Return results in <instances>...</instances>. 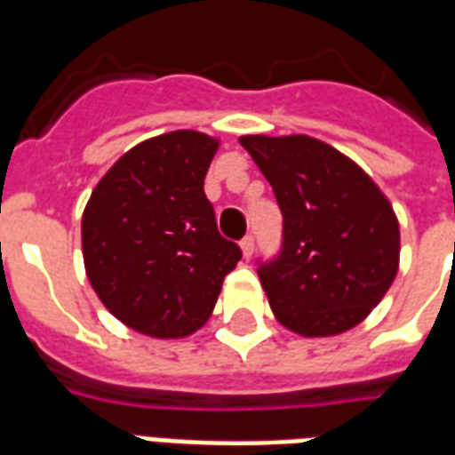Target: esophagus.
Listing matches in <instances>:
<instances>
[{
  "label": "esophagus",
  "mask_w": 455,
  "mask_h": 455,
  "mask_svg": "<svg viewBox=\"0 0 455 455\" xmlns=\"http://www.w3.org/2000/svg\"><path fill=\"white\" fill-rule=\"evenodd\" d=\"M241 250H243V255L248 257H252V252H255V235H245V238H243L241 241Z\"/></svg>",
  "instance_id": "esophagus-1"
}]
</instances>
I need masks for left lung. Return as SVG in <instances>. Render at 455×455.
Here are the masks:
<instances>
[{"label":"left lung","mask_w":455,"mask_h":455,"mask_svg":"<svg viewBox=\"0 0 455 455\" xmlns=\"http://www.w3.org/2000/svg\"><path fill=\"white\" fill-rule=\"evenodd\" d=\"M283 214L276 257L257 262L285 328L325 338L363 321L399 267V224L373 179L311 137H241Z\"/></svg>","instance_id":"1"}]
</instances>
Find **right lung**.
<instances>
[{"mask_svg": "<svg viewBox=\"0 0 455 455\" xmlns=\"http://www.w3.org/2000/svg\"><path fill=\"white\" fill-rule=\"evenodd\" d=\"M214 151V139L191 130L148 139L106 172L82 214L89 283L113 316L151 338L198 331L243 257L203 191Z\"/></svg>", "mask_w": 455, "mask_h": 455, "instance_id": "1", "label": "right lung"}]
</instances>
